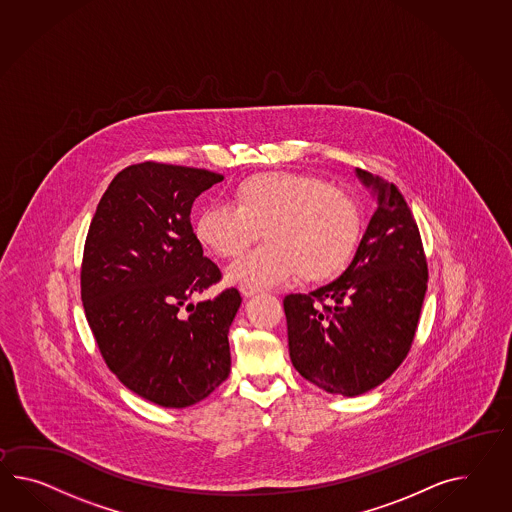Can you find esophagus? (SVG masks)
Instances as JSON below:
<instances>
[{
  "instance_id": "esophagus-1",
  "label": "esophagus",
  "mask_w": 512,
  "mask_h": 512,
  "mask_svg": "<svg viewBox=\"0 0 512 512\" xmlns=\"http://www.w3.org/2000/svg\"><path fill=\"white\" fill-rule=\"evenodd\" d=\"M261 292V288L248 287V285H242L240 287V294L244 296V298H253V296H257Z\"/></svg>"
}]
</instances>
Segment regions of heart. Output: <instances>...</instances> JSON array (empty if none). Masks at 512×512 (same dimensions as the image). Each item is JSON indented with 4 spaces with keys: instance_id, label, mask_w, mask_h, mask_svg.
Segmentation results:
<instances>
[{
    "instance_id": "obj_1",
    "label": "heart",
    "mask_w": 512,
    "mask_h": 512,
    "mask_svg": "<svg viewBox=\"0 0 512 512\" xmlns=\"http://www.w3.org/2000/svg\"><path fill=\"white\" fill-rule=\"evenodd\" d=\"M233 205H209L194 222L203 250L233 259L259 235L266 244L227 268L233 285L264 288L300 274L305 283H325L342 274L361 244L357 200L322 177L264 172L242 179Z\"/></svg>"
}]
</instances>
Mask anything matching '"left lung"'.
Listing matches in <instances>:
<instances>
[{
	"mask_svg": "<svg viewBox=\"0 0 512 512\" xmlns=\"http://www.w3.org/2000/svg\"><path fill=\"white\" fill-rule=\"evenodd\" d=\"M377 207L346 272L309 294H288L294 368L329 394L355 398L381 385L411 349L427 290L418 225L392 183L361 168Z\"/></svg>",
	"mask_w": 512,
	"mask_h": 512,
	"instance_id": "8db88e82",
	"label": "left lung"
}]
</instances>
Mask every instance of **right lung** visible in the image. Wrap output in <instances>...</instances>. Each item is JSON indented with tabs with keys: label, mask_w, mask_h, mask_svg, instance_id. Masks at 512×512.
Masks as SVG:
<instances>
[{
	"label": "right lung",
	"mask_w": 512,
	"mask_h": 512,
	"mask_svg": "<svg viewBox=\"0 0 512 512\" xmlns=\"http://www.w3.org/2000/svg\"><path fill=\"white\" fill-rule=\"evenodd\" d=\"M222 179L201 168L133 164L111 181L88 229L81 300L101 357L131 392L168 409L207 398L231 370L237 288L188 303L222 277L190 224L194 200Z\"/></svg>",
	"instance_id": "1"
}]
</instances>
